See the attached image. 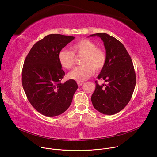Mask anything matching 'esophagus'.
Returning <instances> with one entry per match:
<instances>
[{
	"mask_svg": "<svg viewBox=\"0 0 157 157\" xmlns=\"http://www.w3.org/2000/svg\"><path fill=\"white\" fill-rule=\"evenodd\" d=\"M83 82H80V81H78V85L79 86H82V85H83Z\"/></svg>",
	"mask_w": 157,
	"mask_h": 157,
	"instance_id": "1",
	"label": "esophagus"
}]
</instances>
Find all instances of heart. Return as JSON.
<instances>
[{"instance_id": "b5f03b06", "label": "heart", "mask_w": 157, "mask_h": 157, "mask_svg": "<svg viewBox=\"0 0 157 157\" xmlns=\"http://www.w3.org/2000/svg\"><path fill=\"white\" fill-rule=\"evenodd\" d=\"M72 51L63 49L59 53V61L62 67L66 69H72L75 63L74 54L83 55L80 63L82 64L76 67L68 74L69 78L77 81L88 79L97 72L101 71L106 63L105 52L101 48H97L93 41L89 39H82L71 46Z\"/></svg>"}]
</instances>
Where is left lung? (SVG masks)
<instances>
[{
  "mask_svg": "<svg viewBox=\"0 0 157 157\" xmlns=\"http://www.w3.org/2000/svg\"><path fill=\"white\" fill-rule=\"evenodd\" d=\"M90 36L99 37L104 42L107 60L97 78L108 83L101 86L95 81L91 101L98 111L114 114L125 108L132 96L136 83L134 65L125 46L116 38L105 33Z\"/></svg>",
  "mask_w": 157,
  "mask_h": 157,
  "instance_id": "obj_1",
  "label": "left lung"
}]
</instances>
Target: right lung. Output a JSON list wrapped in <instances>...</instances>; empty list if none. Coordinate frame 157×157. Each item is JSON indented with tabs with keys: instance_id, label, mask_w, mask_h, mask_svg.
I'll list each match as a JSON object with an SVG mask.
<instances>
[{
	"instance_id": "right-lung-1",
	"label": "right lung",
	"mask_w": 157,
	"mask_h": 157,
	"mask_svg": "<svg viewBox=\"0 0 157 157\" xmlns=\"http://www.w3.org/2000/svg\"><path fill=\"white\" fill-rule=\"evenodd\" d=\"M74 37L49 34L32 46L24 61L22 86L29 101L39 113L55 117L67 110L78 89L74 79L61 80L65 72L59 53Z\"/></svg>"
}]
</instances>
